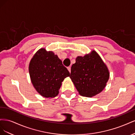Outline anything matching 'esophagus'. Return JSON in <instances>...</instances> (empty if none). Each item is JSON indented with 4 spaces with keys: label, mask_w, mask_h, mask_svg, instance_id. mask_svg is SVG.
<instances>
[{
    "label": "esophagus",
    "mask_w": 135,
    "mask_h": 135,
    "mask_svg": "<svg viewBox=\"0 0 135 135\" xmlns=\"http://www.w3.org/2000/svg\"><path fill=\"white\" fill-rule=\"evenodd\" d=\"M68 69L69 71L70 72V73H71V67H70V66H69V67H68Z\"/></svg>",
    "instance_id": "esophagus-1"
}]
</instances>
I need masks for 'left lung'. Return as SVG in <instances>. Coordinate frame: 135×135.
Returning <instances> with one entry per match:
<instances>
[{
	"instance_id": "obj_1",
	"label": "left lung",
	"mask_w": 135,
	"mask_h": 135,
	"mask_svg": "<svg viewBox=\"0 0 135 135\" xmlns=\"http://www.w3.org/2000/svg\"><path fill=\"white\" fill-rule=\"evenodd\" d=\"M71 68L70 78L81 96L93 97L107 85L109 72L97 53L92 51L84 56H78Z\"/></svg>"
}]
</instances>
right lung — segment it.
<instances>
[{
  "label": "right lung",
  "instance_id": "obj_1",
  "mask_svg": "<svg viewBox=\"0 0 135 135\" xmlns=\"http://www.w3.org/2000/svg\"><path fill=\"white\" fill-rule=\"evenodd\" d=\"M28 71L36 91L46 98L57 95L62 81L70 76V73L58 56L44 48L40 49L31 59Z\"/></svg>",
  "mask_w": 135,
  "mask_h": 135
}]
</instances>
